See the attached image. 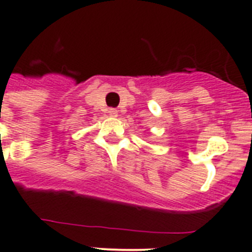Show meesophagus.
Listing matches in <instances>:
<instances>
[{"instance_id":"34e87169","label":"esophagus","mask_w":252,"mask_h":252,"mask_svg":"<svg viewBox=\"0 0 252 252\" xmlns=\"http://www.w3.org/2000/svg\"><path fill=\"white\" fill-rule=\"evenodd\" d=\"M108 115H110L111 117H117V116H119V111L116 110V108H110V110H108Z\"/></svg>"}]
</instances>
